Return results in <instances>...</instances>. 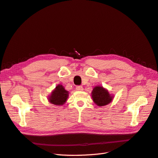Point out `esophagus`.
<instances>
[{
  "mask_svg": "<svg viewBox=\"0 0 158 158\" xmlns=\"http://www.w3.org/2000/svg\"><path fill=\"white\" fill-rule=\"evenodd\" d=\"M76 89L78 91H82V90H83V87L82 86V85H77V86L76 87Z\"/></svg>",
  "mask_w": 158,
  "mask_h": 158,
  "instance_id": "obj_1",
  "label": "esophagus"
}]
</instances>
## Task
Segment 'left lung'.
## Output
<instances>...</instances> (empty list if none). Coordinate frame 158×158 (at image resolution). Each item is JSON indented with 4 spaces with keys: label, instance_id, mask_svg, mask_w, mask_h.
I'll list each match as a JSON object with an SVG mask.
<instances>
[{
    "label": "left lung",
    "instance_id": "left-lung-1",
    "mask_svg": "<svg viewBox=\"0 0 158 158\" xmlns=\"http://www.w3.org/2000/svg\"><path fill=\"white\" fill-rule=\"evenodd\" d=\"M92 96L94 103L98 106H106L113 99V97L109 95L108 91L100 86H96L93 89Z\"/></svg>",
    "mask_w": 158,
    "mask_h": 158
}]
</instances>
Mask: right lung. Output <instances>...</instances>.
I'll use <instances>...</instances> for the list:
<instances>
[{"instance_id": "add662e5", "label": "right lung", "mask_w": 158, "mask_h": 158, "mask_svg": "<svg viewBox=\"0 0 158 158\" xmlns=\"http://www.w3.org/2000/svg\"><path fill=\"white\" fill-rule=\"evenodd\" d=\"M69 92L65 90L62 85H58L55 89L51 93V96L49 98V101L56 106L63 105L68 98Z\"/></svg>"}]
</instances>
